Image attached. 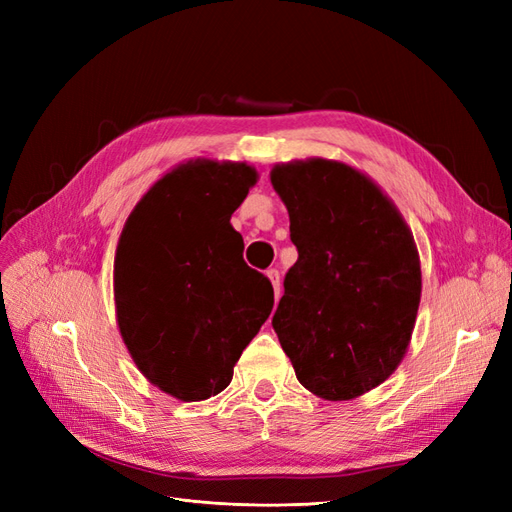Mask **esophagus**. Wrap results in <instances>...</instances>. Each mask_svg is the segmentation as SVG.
<instances>
[{
	"label": "esophagus",
	"instance_id": "esophagus-1",
	"mask_svg": "<svg viewBox=\"0 0 512 512\" xmlns=\"http://www.w3.org/2000/svg\"><path fill=\"white\" fill-rule=\"evenodd\" d=\"M267 277L271 280V284H273V290H275V303L280 301V297H282V284H280V271L277 269H269L267 271Z\"/></svg>",
	"mask_w": 512,
	"mask_h": 512
}]
</instances>
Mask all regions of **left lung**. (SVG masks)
<instances>
[{
	"mask_svg": "<svg viewBox=\"0 0 512 512\" xmlns=\"http://www.w3.org/2000/svg\"><path fill=\"white\" fill-rule=\"evenodd\" d=\"M271 183L299 252L273 329L307 391L359 397L393 374L410 344L421 303L412 232L378 185L342 162L280 164Z\"/></svg>",
	"mask_w": 512,
	"mask_h": 512,
	"instance_id": "8db88e82",
	"label": "left lung"
}]
</instances>
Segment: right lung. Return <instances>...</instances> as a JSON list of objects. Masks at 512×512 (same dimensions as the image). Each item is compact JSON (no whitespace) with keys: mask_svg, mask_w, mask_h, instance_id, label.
Here are the masks:
<instances>
[{"mask_svg":"<svg viewBox=\"0 0 512 512\" xmlns=\"http://www.w3.org/2000/svg\"><path fill=\"white\" fill-rule=\"evenodd\" d=\"M256 183L247 164L196 160L136 205L115 256L117 322L134 363L168 395L222 393L273 309V286L247 267L230 215Z\"/></svg>","mask_w":512,"mask_h":512,"instance_id":"1","label":"right lung"}]
</instances>
